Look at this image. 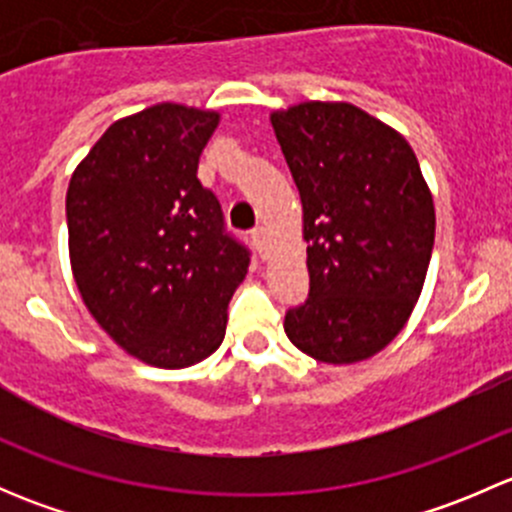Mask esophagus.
Returning <instances> with one entry per match:
<instances>
[{"instance_id": "1", "label": "esophagus", "mask_w": 512, "mask_h": 512, "mask_svg": "<svg viewBox=\"0 0 512 512\" xmlns=\"http://www.w3.org/2000/svg\"><path fill=\"white\" fill-rule=\"evenodd\" d=\"M252 242H255L260 257H265L267 255V230L265 227H255V230H252Z\"/></svg>"}]
</instances>
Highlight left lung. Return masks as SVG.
<instances>
[{"instance_id":"8db88e82","label":"left lung","mask_w":512,"mask_h":512,"mask_svg":"<svg viewBox=\"0 0 512 512\" xmlns=\"http://www.w3.org/2000/svg\"><path fill=\"white\" fill-rule=\"evenodd\" d=\"M302 200L309 299L289 342L324 364H356L394 342L431 262L436 208L414 148L347 101L270 113Z\"/></svg>"}]
</instances>
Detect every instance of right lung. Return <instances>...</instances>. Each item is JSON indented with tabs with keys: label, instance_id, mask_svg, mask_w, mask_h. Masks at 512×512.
<instances>
[{
	"label": "right lung",
	"instance_id": "right-lung-1",
	"mask_svg": "<svg viewBox=\"0 0 512 512\" xmlns=\"http://www.w3.org/2000/svg\"><path fill=\"white\" fill-rule=\"evenodd\" d=\"M220 113L156 103L118 118L66 190L69 257L91 317L131 356L185 369L223 344L250 252L198 180Z\"/></svg>",
	"mask_w": 512,
	"mask_h": 512
}]
</instances>
